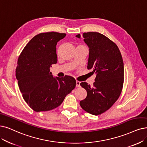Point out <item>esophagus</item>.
Instances as JSON below:
<instances>
[{
    "label": "esophagus",
    "mask_w": 147,
    "mask_h": 147,
    "mask_svg": "<svg viewBox=\"0 0 147 147\" xmlns=\"http://www.w3.org/2000/svg\"><path fill=\"white\" fill-rule=\"evenodd\" d=\"M80 83H81V82L79 81H76V87H80Z\"/></svg>",
    "instance_id": "esophagus-1"
}]
</instances>
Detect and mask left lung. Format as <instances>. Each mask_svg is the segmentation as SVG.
<instances>
[{"instance_id":"obj_1","label":"left lung","mask_w":147,"mask_h":147,"mask_svg":"<svg viewBox=\"0 0 147 147\" xmlns=\"http://www.w3.org/2000/svg\"><path fill=\"white\" fill-rule=\"evenodd\" d=\"M83 35L89 48L87 69L96 74V78L92 86L86 82L80 83L87 95L80 104L87 113L98 115L109 110L121 95L124 83V63L118 47L106 36L96 32ZM76 37L80 38V34Z\"/></svg>"}]
</instances>
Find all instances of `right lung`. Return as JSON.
<instances>
[{"label": "right lung", "mask_w": 147, "mask_h": 147, "mask_svg": "<svg viewBox=\"0 0 147 147\" xmlns=\"http://www.w3.org/2000/svg\"><path fill=\"white\" fill-rule=\"evenodd\" d=\"M64 33L43 32L34 36L26 45L17 61L16 78L24 100L35 111L57 108L76 86L70 76L54 78L50 72L57 63L56 45Z\"/></svg>", "instance_id": "obj_1"}]
</instances>
